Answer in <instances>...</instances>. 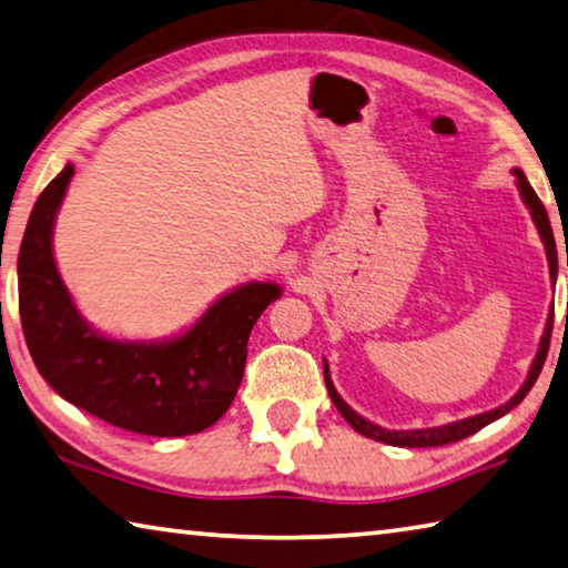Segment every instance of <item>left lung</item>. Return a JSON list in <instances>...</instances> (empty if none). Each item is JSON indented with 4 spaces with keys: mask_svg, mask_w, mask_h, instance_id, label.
<instances>
[{
    "mask_svg": "<svg viewBox=\"0 0 568 568\" xmlns=\"http://www.w3.org/2000/svg\"><path fill=\"white\" fill-rule=\"evenodd\" d=\"M516 179H519V189H521V196L524 202L529 204L531 209V216H534V224L539 226V234L544 239L546 244V256H549V274L556 282V268H559V264H556V242H554V232H551V224H549V214H546V209L541 204V199L536 196V192L531 189V184L526 182V176L521 169H514ZM568 314V312H566ZM551 326H554V312L549 316V324H546V332L541 336V344H539V354H536V359L531 364V372H529V379H526V384L519 389V394L514 396V399L509 404L499 406V409H491L486 414H479V416H471V419H464V422H454L449 426H436V429H414V432H386L382 429V426H376L372 422L362 419L359 414H356L354 409H349V406L344 404V399L339 394H336L334 384H332V376H329V364L324 362V382H326V389H329V396L336 409H339V414L344 416L346 422H349L354 426V432H359L364 436H369V439L374 442H384L389 446H406V449H424V446H444V444H452V442H462L466 439V436L476 434L479 429H484L486 424H491L499 419V416H504L506 412H511L516 404L524 402V396L531 392V386L536 384V379H539V374L544 369V362H546V354H549V342H551Z\"/></svg>",
    "mask_w": 568,
    "mask_h": 568,
    "instance_id": "8db88e82",
    "label": "left lung"
}]
</instances>
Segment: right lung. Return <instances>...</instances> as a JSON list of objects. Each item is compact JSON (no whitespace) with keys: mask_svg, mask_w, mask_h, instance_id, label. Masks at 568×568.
Returning <instances> with one entry per match:
<instances>
[{"mask_svg":"<svg viewBox=\"0 0 568 568\" xmlns=\"http://www.w3.org/2000/svg\"><path fill=\"white\" fill-rule=\"evenodd\" d=\"M74 169L39 194L19 248V316L47 384L79 409L146 436L199 434L219 422L244 376L246 342L276 284L226 294L184 336L166 344L109 342L77 314L54 266L52 226Z\"/></svg>","mask_w":568,"mask_h":568,"instance_id":"obj_1","label":"right lung"}]
</instances>
